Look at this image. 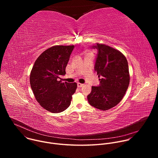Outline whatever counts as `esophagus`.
<instances>
[{
  "label": "esophagus",
  "instance_id": "1",
  "mask_svg": "<svg viewBox=\"0 0 158 158\" xmlns=\"http://www.w3.org/2000/svg\"><path fill=\"white\" fill-rule=\"evenodd\" d=\"M84 85V84H81V83H77V87H82V86Z\"/></svg>",
  "mask_w": 158,
  "mask_h": 158
}]
</instances>
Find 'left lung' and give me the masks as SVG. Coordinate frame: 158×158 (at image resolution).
<instances>
[{
    "mask_svg": "<svg viewBox=\"0 0 158 158\" xmlns=\"http://www.w3.org/2000/svg\"><path fill=\"white\" fill-rule=\"evenodd\" d=\"M98 50L94 64L100 84L92 86L87 96L90 105L106 110L116 106L123 98L129 84L128 63L126 57L119 51L104 44L92 46Z\"/></svg>",
    "mask_w": 158,
    "mask_h": 158,
    "instance_id": "obj_1",
    "label": "left lung"
}]
</instances>
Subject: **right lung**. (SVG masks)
I'll use <instances>...</instances> for the list:
<instances>
[{"label":"right lung","mask_w":158,"mask_h":158,"mask_svg":"<svg viewBox=\"0 0 158 158\" xmlns=\"http://www.w3.org/2000/svg\"><path fill=\"white\" fill-rule=\"evenodd\" d=\"M74 46H55L43 52L32 67L30 84L35 98L47 110L57 113L71 104L77 84L62 82Z\"/></svg>","instance_id":"right-lung-1"}]
</instances>
